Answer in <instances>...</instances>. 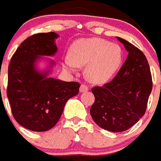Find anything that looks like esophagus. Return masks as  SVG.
I'll return each mask as SVG.
<instances>
[{
  "label": "esophagus",
  "mask_w": 161,
  "mask_h": 161,
  "mask_svg": "<svg viewBox=\"0 0 161 161\" xmlns=\"http://www.w3.org/2000/svg\"><path fill=\"white\" fill-rule=\"evenodd\" d=\"M80 90V92H86V91L89 90V87L85 85V84H81L80 90Z\"/></svg>",
  "instance_id": "esophagus-1"
}]
</instances>
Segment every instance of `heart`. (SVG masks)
<instances>
[{"mask_svg":"<svg viewBox=\"0 0 161 161\" xmlns=\"http://www.w3.org/2000/svg\"><path fill=\"white\" fill-rule=\"evenodd\" d=\"M124 52L117 43L92 37L79 39L71 45L70 56L64 60L65 67L75 71L85 66L84 74L94 84H104L114 77L123 62Z\"/></svg>","mask_w":161,"mask_h":161,"instance_id":"heart-1","label":"heart"}]
</instances>
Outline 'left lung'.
I'll return each mask as SVG.
<instances>
[{
	"instance_id": "left-lung-1",
	"label": "left lung",
	"mask_w": 161,
	"mask_h": 161,
	"mask_svg": "<svg viewBox=\"0 0 161 161\" xmlns=\"http://www.w3.org/2000/svg\"><path fill=\"white\" fill-rule=\"evenodd\" d=\"M128 52L127 59L113 80L92 88L95 102L90 114L97 125L122 132L137 123L146 112L153 82L147 58L139 48L117 37Z\"/></svg>"
}]
</instances>
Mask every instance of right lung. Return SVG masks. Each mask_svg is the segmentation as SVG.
Returning a JSON list of instances; mask_svg holds the SVG:
<instances>
[{"mask_svg":"<svg viewBox=\"0 0 161 161\" xmlns=\"http://www.w3.org/2000/svg\"><path fill=\"white\" fill-rule=\"evenodd\" d=\"M54 32L29 36L15 51L8 65L7 95L12 114L20 125L32 131L53 128L62 114L65 103L77 96L80 84L48 77L50 69L37 71L40 56H53L57 52ZM51 65L54 62L50 61Z\"/></svg>","mask_w":161,"mask_h":161,"instance_id":"obj_1","label":"right lung"}]
</instances>
